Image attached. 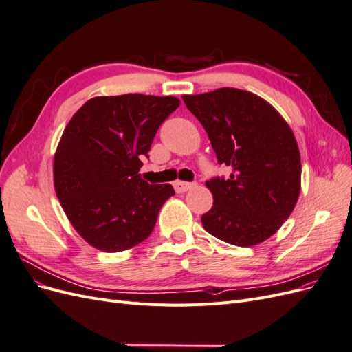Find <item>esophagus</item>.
<instances>
[{
    "instance_id": "obj_1",
    "label": "esophagus",
    "mask_w": 352,
    "mask_h": 352,
    "mask_svg": "<svg viewBox=\"0 0 352 352\" xmlns=\"http://www.w3.org/2000/svg\"><path fill=\"white\" fill-rule=\"evenodd\" d=\"M175 186V190L177 194H184L186 192V190H189L190 188L194 186V184H189V182H182V180H176V182L173 184Z\"/></svg>"
}]
</instances>
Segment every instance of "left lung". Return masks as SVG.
<instances>
[{"label": "left lung", "mask_w": 352, "mask_h": 352, "mask_svg": "<svg viewBox=\"0 0 352 352\" xmlns=\"http://www.w3.org/2000/svg\"><path fill=\"white\" fill-rule=\"evenodd\" d=\"M204 127L228 179L207 180L212 207L201 217L210 233L236 247L269 239L291 216L301 190L294 132L270 102L236 88L184 95Z\"/></svg>", "instance_id": "1"}]
</instances>
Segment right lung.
<instances>
[{
	"instance_id": "obj_1",
	"label": "right lung",
	"mask_w": 352,
	"mask_h": 352,
	"mask_svg": "<svg viewBox=\"0 0 352 352\" xmlns=\"http://www.w3.org/2000/svg\"><path fill=\"white\" fill-rule=\"evenodd\" d=\"M179 105L172 95H102L67 123L54 155V188L72 226L94 248L119 252L151 235L175 189L145 182L141 157Z\"/></svg>"
}]
</instances>
